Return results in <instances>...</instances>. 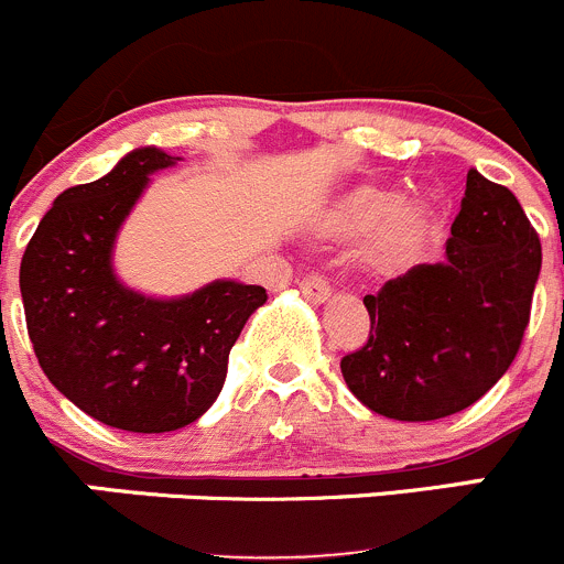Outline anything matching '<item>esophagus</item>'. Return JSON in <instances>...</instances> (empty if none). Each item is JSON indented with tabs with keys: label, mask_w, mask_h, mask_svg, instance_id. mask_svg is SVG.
Returning <instances> with one entry per match:
<instances>
[{
	"label": "esophagus",
	"mask_w": 564,
	"mask_h": 564,
	"mask_svg": "<svg viewBox=\"0 0 564 564\" xmlns=\"http://www.w3.org/2000/svg\"><path fill=\"white\" fill-rule=\"evenodd\" d=\"M299 290H301V295H304L306 301H312V304H323V301L332 295V288H328V282L323 280V276H317V274L304 276V280L299 282Z\"/></svg>",
	"instance_id": "obj_1"
}]
</instances>
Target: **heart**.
Listing matches in <instances>:
<instances>
[{"label": "heart", "mask_w": 564, "mask_h": 564, "mask_svg": "<svg viewBox=\"0 0 564 564\" xmlns=\"http://www.w3.org/2000/svg\"><path fill=\"white\" fill-rule=\"evenodd\" d=\"M433 214L422 199H403V192L381 183H359L339 194L312 219L317 238L334 243L370 236L367 263L392 265L414 252L431 232Z\"/></svg>", "instance_id": "1"}]
</instances>
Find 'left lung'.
Listing matches in <instances>:
<instances>
[{
  "label": "left lung",
  "instance_id": "left-lung-1",
  "mask_svg": "<svg viewBox=\"0 0 564 564\" xmlns=\"http://www.w3.org/2000/svg\"><path fill=\"white\" fill-rule=\"evenodd\" d=\"M442 263H420L365 295L370 339L343 356L356 400L400 422L477 403L507 372L529 326L540 238L507 186L469 170Z\"/></svg>",
  "mask_w": 564,
  "mask_h": 564
}]
</instances>
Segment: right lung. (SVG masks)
Returning <instances> with one entry per match:
<instances>
[{
    "instance_id": "add662e5",
    "label": "right lung",
    "mask_w": 564,
    "mask_h": 564,
    "mask_svg": "<svg viewBox=\"0 0 564 564\" xmlns=\"http://www.w3.org/2000/svg\"><path fill=\"white\" fill-rule=\"evenodd\" d=\"M177 155L137 148L109 175L65 188L21 258L26 332L48 381L93 420L131 433L197 422L265 288L216 280L150 299L117 280L115 238L153 172Z\"/></svg>"
}]
</instances>
